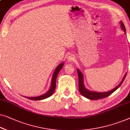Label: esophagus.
I'll return each mask as SVG.
<instances>
[{
	"label": "esophagus",
	"instance_id": "esophagus-1",
	"mask_svg": "<svg viewBox=\"0 0 130 130\" xmlns=\"http://www.w3.org/2000/svg\"><path fill=\"white\" fill-rule=\"evenodd\" d=\"M75 57L74 55H73V54H71V55H70L68 57H67V60H68L69 62H73L75 60Z\"/></svg>",
	"mask_w": 130,
	"mask_h": 130
}]
</instances>
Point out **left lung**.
I'll list each match as a JSON object with an SVG mask.
<instances>
[{"mask_svg": "<svg viewBox=\"0 0 130 130\" xmlns=\"http://www.w3.org/2000/svg\"><path fill=\"white\" fill-rule=\"evenodd\" d=\"M120 24H121V27L122 29L124 31L125 34H126L125 31V26L123 22H120ZM77 71L78 73V84H79V91L81 93L83 96L85 97L88 99L90 100H99L101 99H103V98L108 97V95L111 94L112 93H114V91H116L117 89H118L121 85L123 83L124 80L126 77V75H127V73H125L124 75V77L123 80L121 82V83L118 84V85L116 87L113 89H112L110 91H108L107 92H96V91H90V90H88L85 87L84 84V77L83 73L81 72L80 70L79 69H77Z\"/></svg>", "mask_w": 130, "mask_h": 130, "instance_id": "obj_1", "label": "left lung"}]
</instances>
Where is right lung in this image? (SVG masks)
Segmentation results:
<instances>
[{"label": "right lung", "mask_w": 130, "mask_h": 130, "mask_svg": "<svg viewBox=\"0 0 130 130\" xmlns=\"http://www.w3.org/2000/svg\"><path fill=\"white\" fill-rule=\"evenodd\" d=\"M63 65H64V62L61 63V64H60L56 67V69H55V70H54L53 74V76H52L50 88L47 93L44 94L40 95V96L34 97H24L27 98L28 99L31 100H42L46 99L47 98L51 96L53 94L54 90H55L56 78H57V75L59 74V71H60V70L63 68Z\"/></svg>", "instance_id": "obj_1"}]
</instances>
